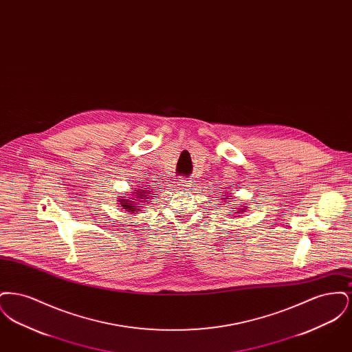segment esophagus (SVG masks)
Masks as SVG:
<instances>
[{
  "label": "esophagus",
  "mask_w": 352,
  "mask_h": 352,
  "mask_svg": "<svg viewBox=\"0 0 352 352\" xmlns=\"http://www.w3.org/2000/svg\"><path fill=\"white\" fill-rule=\"evenodd\" d=\"M178 187L182 188V190H188V188L191 187V184H190V181H187V179H179V181H178Z\"/></svg>",
  "instance_id": "obj_1"
}]
</instances>
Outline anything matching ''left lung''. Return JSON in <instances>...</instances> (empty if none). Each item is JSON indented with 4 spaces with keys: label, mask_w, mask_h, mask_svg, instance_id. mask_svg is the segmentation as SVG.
<instances>
[{
    "label": "left lung",
    "mask_w": 352,
    "mask_h": 352,
    "mask_svg": "<svg viewBox=\"0 0 352 352\" xmlns=\"http://www.w3.org/2000/svg\"><path fill=\"white\" fill-rule=\"evenodd\" d=\"M227 192H230V191H227ZM223 199H232L231 197H228V194H226V198H223ZM227 203V201H226ZM248 207L247 206H240V208H236L234 211V214H243V212H245V210H247Z\"/></svg>",
    "instance_id": "left-lung-1"
}]
</instances>
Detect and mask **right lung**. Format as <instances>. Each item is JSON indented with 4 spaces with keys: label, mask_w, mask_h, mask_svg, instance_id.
<instances>
[{
    "label": "right lung",
    "mask_w": 352,
    "mask_h": 352,
    "mask_svg": "<svg viewBox=\"0 0 352 352\" xmlns=\"http://www.w3.org/2000/svg\"><path fill=\"white\" fill-rule=\"evenodd\" d=\"M151 190V188L148 190L146 187H141L133 190L132 194H126V197H118V207H121L129 214H140V211H142L141 208L146 203V199L154 195ZM141 204H143L142 206H140Z\"/></svg>",
    "instance_id": "1"
}]
</instances>
